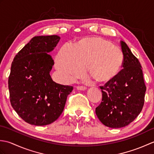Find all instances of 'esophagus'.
I'll list each match as a JSON object with an SVG mask.
<instances>
[{
  "instance_id": "34e87169",
  "label": "esophagus",
  "mask_w": 154,
  "mask_h": 154,
  "mask_svg": "<svg viewBox=\"0 0 154 154\" xmlns=\"http://www.w3.org/2000/svg\"><path fill=\"white\" fill-rule=\"evenodd\" d=\"M77 89L78 90H83V91H84V90H86L87 89V87H85V86H80V85H79V86H77Z\"/></svg>"
}]
</instances>
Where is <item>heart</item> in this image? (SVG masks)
<instances>
[{"label": "heart", "instance_id": "b5f03b06", "mask_svg": "<svg viewBox=\"0 0 154 154\" xmlns=\"http://www.w3.org/2000/svg\"><path fill=\"white\" fill-rule=\"evenodd\" d=\"M124 56L120 49L102 38H85L70 47L64 45L56 56L55 65L65 79L80 77L83 67L98 82H106L119 73Z\"/></svg>", "mask_w": 154, "mask_h": 154}]
</instances>
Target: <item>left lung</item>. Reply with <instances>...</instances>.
Masks as SVG:
<instances>
[{"label": "left lung", "mask_w": 154, "mask_h": 154, "mask_svg": "<svg viewBox=\"0 0 154 154\" xmlns=\"http://www.w3.org/2000/svg\"><path fill=\"white\" fill-rule=\"evenodd\" d=\"M124 56L122 69L100 86L103 98L96 108L98 119L106 126L119 128L133 122L144 104L146 87L142 66L125 42H120Z\"/></svg>", "instance_id": "obj_1"}]
</instances>
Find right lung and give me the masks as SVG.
I'll list each match as a JSON object with an SVG mask.
<instances>
[{"label": "right lung", "instance_id": "1", "mask_svg": "<svg viewBox=\"0 0 154 154\" xmlns=\"http://www.w3.org/2000/svg\"><path fill=\"white\" fill-rule=\"evenodd\" d=\"M60 40L57 35L35 36L12 63L8 77L11 105L22 120L32 125H48L56 120L73 89L54 82L50 75L54 62L48 53Z\"/></svg>", "mask_w": 154, "mask_h": 154}]
</instances>
